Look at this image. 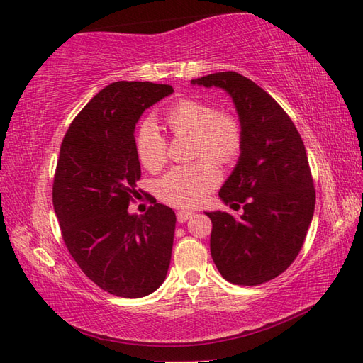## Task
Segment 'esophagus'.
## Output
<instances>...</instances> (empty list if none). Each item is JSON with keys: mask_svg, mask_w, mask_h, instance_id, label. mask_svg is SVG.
Returning <instances> with one entry per match:
<instances>
[{"mask_svg": "<svg viewBox=\"0 0 363 363\" xmlns=\"http://www.w3.org/2000/svg\"><path fill=\"white\" fill-rule=\"evenodd\" d=\"M191 215H194V212L190 211H179L176 213V218L179 223H186L189 218H191Z\"/></svg>", "mask_w": 363, "mask_h": 363, "instance_id": "34e87169", "label": "esophagus"}]
</instances>
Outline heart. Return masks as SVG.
<instances>
[{"instance_id": "heart-1", "label": "heart", "mask_w": 363, "mask_h": 363, "mask_svg": "<svg viewBox=\"0 0 363 363\" xmlns=\"http://www.w3.org/2000/svg\"><path fill=\"white\" fill-rule=\"evenodd\" d=\"M165 125L174 135H190L191 156L203 157L190 165L176 167L157 182L162 201L174 207H195L220 182L217 164H229L242 150L243 129L237 115L217 112L209 103L184 98L165 113ZM135 148L142 165L157 172L165 164L167 140L154 121L148 120L138 128ZM212 157L211 160L208 157Z\"/></svg>"}]
</instances>
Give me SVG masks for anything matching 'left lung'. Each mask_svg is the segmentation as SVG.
<instances>
[{
    "label": "left lung",
    "mask_w": 363,
    "mask_h": 363,
    "mask_svg": "<svg viewBox=\"0 0 363 363\" xmlns=\"http://www.w3.org/2000/svg\"><path fill=\"white\" fill-rule=\"evenodd\" d=\"M233 98L243 129L240 157L218 191L242 215L206 212L211 254L235 285H259L287 269L303 248L315 211V190L303 138L282 107L256 82L235 72L191 79Z\"/></svg>",
    "instance_id": "obj_1"
}]
</instances>
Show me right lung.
Segmentation results:
<instances>
[{"label": "right lung", "instance_id": "right-lung-1", "mask_svg": "<svg viewBox=\"0 0 363 363\" xmlns=\"http://www.w3.org/2000/svg\"><path fill=\"white\" fill-rule=\"evenodd\" d=\"M167 84L118 81L104 87L68 128L52 184V204L72 257L90 281L115 296L142 298L165 281L176 215L154 201L129 213L138 195L135 125L173 94Z\"/></svg>", "mask_w": 363, "mask_h": 363}]
</instances>
